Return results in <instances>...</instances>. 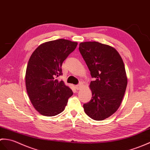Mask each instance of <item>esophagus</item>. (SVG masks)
<instances>
[{
  "label": "esophagus",
  "mask_w": 150,
  "mask_h": 150,
  "mask_svg": "<svg viewBox=\"0 0 150 150\" xmlns=\"http://www.w3.org/2000/svg\"><path fill=\"white\" fill-rule=\"evenodd\" d=\"M83 83H79L78 85H76V88L77 89V90H79V89H81L82 87H83Z\"/></svg>",
  "instance_id": "34e87169"
}]
</instances>
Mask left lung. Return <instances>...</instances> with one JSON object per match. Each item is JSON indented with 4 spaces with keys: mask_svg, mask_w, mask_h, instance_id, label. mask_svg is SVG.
<instances>
[{
    "mask_svg": "<svg viewBox=\"0 0 150 150\" xmlns=\"http://www.w3.org/2000/svg\"><path fill=\"white\" fill-rule=\"evenodd\" d=\"M79 51L91 72L92 99L83 105L86 115L96 121L117 111L125 95L127 77L122 59L111 46L97 42L80 43Z\"/></svg>",
    "mask_w": 150,
    "mask_h": 150,
    "instance_id": "8db88e82",
    "label": "left lung"
}]
</instances>
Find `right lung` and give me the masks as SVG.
Instances as JSON below:
<instances>
[{
	"label": "right lung",
	"mask_w": 150,
	"mask_h": 150,
	"mask_svg": "<svg viewBox=\"0 0 150 150\" xmlns=\"http://www.w3.org/2000/svg\"><path fill=\"white\" fill-rule=\"evenodd\" d=\"M77 42L58 39L39 45L30 57L25 73V85L35 108L45 116L64 110L72 90L57 77L62 75L65 59L74 51Z\"/></svg>",
	"instance_id": "add662e5"
}]
</instances>
